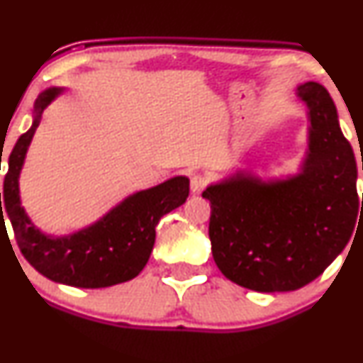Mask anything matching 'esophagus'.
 <instances>
[{
    "mask_svg": "<svg viewBox=\"0 0 363 363\" xmlns=\"http://www.w3.org/2000/svg\"><path fill=\"white\" fill-rule=\"evenodd\" d=\"M191 193L193 194H199L201 191L204 189V186H206V179H204V176H201V174H194L193 177H191Z\"/></svg>",
    "mask_w": 363,
    "mask_h": 363,
    "instance_id": "obj_1",
    "label": "esophagus"
}]
</instances>
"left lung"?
<instances>
[{"label": "left lung", "mask_w": 363, "mask_h": 363, "mask_svg": "<svg viewBox=\"0 0 363 363\" xmlns=\"http://www.w3.org/2000/svg\"><path fill=\"white\" fill-rule=\"evenodd\" d=\"M298 98L309 121L299 172L262 181L238 170L203 193L218 269L257 292L296 291L321 276L347 247L360 206L355 155L333 99L318 82L298 86Z\"/></svg>", "instance_id": "left-lung-1"}]
</instances>
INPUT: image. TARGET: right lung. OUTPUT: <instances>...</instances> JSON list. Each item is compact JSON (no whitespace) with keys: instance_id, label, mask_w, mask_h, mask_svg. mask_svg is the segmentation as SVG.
I'll return each instance as SVG.
<instances>
[{"instance_id":"add662e5","label":"right lung","mask_w":363,"mask_h":363,"mask_svg":"<svg viewBox=\"0 0 363 363\" xmlns=\"http://www.w3.org/2000/svg\"><path fill=\"white\" fill-rule=\"evenodd\" d=\"M62 93L64 87H49L35 99L33 123L8 157V172L0 193V221L3 225V215H8L21 253L42 276L84 289L110 287L142 272L154 248L157 223L186 203L189 179L177 176L130 194L93 225L71 235L43 233L21 206L18 179L43 110Z\"/></svg>"}]
</instances>
